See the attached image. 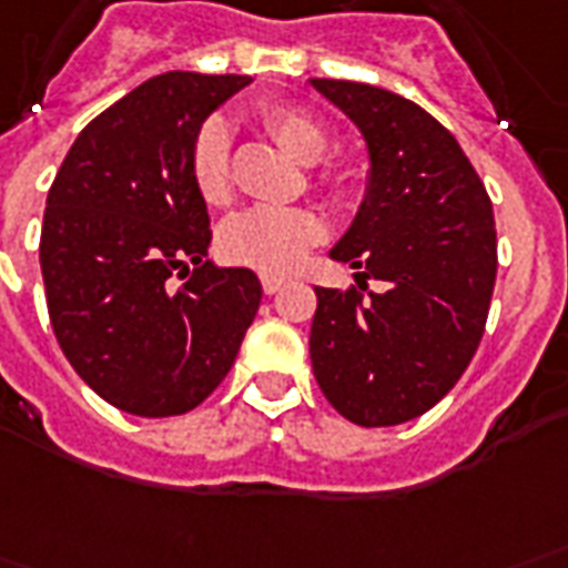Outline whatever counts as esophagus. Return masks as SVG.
<instances>
[{
  "mask_svg": "<svg viewBox=\"0 0 568 568\" xmlns=\"http://www.w3.org/2000/svg\"><path fill=\"white\" fill-rule=\"evenodd\" d=\"M285 285L283 276H271V273H264L262 276V288H264V295H276L280 288Z\"/></svg>",
  "mask_w": 568,
  "mask_h": 568,
  "instance_id": "1",
  "label": "esophagus"
}]
</instances>
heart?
I'll return each instance as SVG.
<instances>
[{
    "mask_svg": "<svg viewBox=\"0 0 568 568\" xmlns=\"http://www.w3.org/2000/svg\"><path fill=\"white\" fill-rule=\"evenodd\" d=\"M264 132L297 162H316L327 150L325 125L295 104H264L258 111ZM189 178L207 204H225L231 199V134L220 116H210L189 141ZM318 183L339 195L346 174L339 168H322ZM322 225L301 207H250L234 213L220 231L222 255L234 264H246L264 273L292 271L304 252L318 241Z\"/></svg>",
    "mask_w": 568,
    "mask_h": 568,
    "instance_id": "obj_1",
    "label": "heart"
}]
</instances>
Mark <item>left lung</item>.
I'll use <instances>...</instances> for the list:
<instances>
[{
  "label": "left lung",
  "mask_w": 568,
  "mask_h": 568,
  "mask_svg": "<svg viewBox=\"0 0 568 568\" xmlns=\"http://www.w3.org/2000/svg\"><path fill=\"white\" fill-rule=\"evenodd\" d=\"M358 125L369 180L334 262L352 285L316 288L313 373L327 403L361 427L413 422L464 376L485 334L497 280L494 207L476 168L443 123L397 92L313 78Z\"/></svg>",
  "instance_id": "8db88e82"
}]
</instances>
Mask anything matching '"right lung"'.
Masks as SVG:
<instances>
[{"label": "right lung", "instance_id": "right-lung-1", "mask_svg": "<svg viewBox=\"0 0 568 568\" xmlns=\"http://www.w3.org/2000/svg\"><path fill=\"white\" fill-rule=\"evenodd\" d=\"M250 81L150 78L78 134L48 192L50 325L78 376L123 413L168 418L207 400L258 313V276L207 258V204L189 178L192 134Z\"/></svg>", "mask_w": 568, "mask_h": 568}]
</instances>
